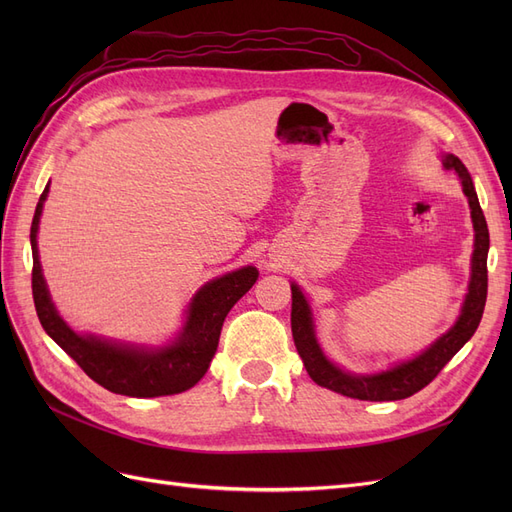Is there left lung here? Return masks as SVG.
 I'll return each instance as SVG.
<instances>
[{
  "label": "left lung",
  "mask_w": 512,
  "mask_h": 512,
  "mask_svg": "<svg viewBox=\"0 0 512 512\" xmlns=\"http://www.w3.org/2000/svg\"><path fill=\"white\" fill-rule=\"evenodd\" d=\"M442 164L446 170H455L461 179L463 194L468 196L472 226H474V252L470 260V284L466 299L461 305V314L455 324L446 333H442L436 342L418 352L408 361H399L393 367L378 371V374H352L348 369L335 365L316 337L314 312L305 299L303 290L297 284H290L292 290V337L297 352L303 359L309 378L318 386L331 389L339 395L363 401H397L406 399L436 378L440 369L453 359V356L466 346L468 339L478 329L480 318L487 301V252H489V230L483 209H480L478 196L474 190L472 177L463 162L453 153H442Z\"/></svg>",
  "instance_id": "obj_1"
}]
</instances>
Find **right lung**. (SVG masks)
Segmentation results:
<instances>
[{"instance_id":"obj_1","label":"right lung","mask_w":512,"mask_h":512,"mask_svg":"<svg viewBox=\"0 0 512 512\" xmlns=\"http://www.w3.org/2000/svg\"><path fill=\"white\" fill-rule=\"evenodd\" d=\"M46 196H49V183L38 200L32 232H29L34 256V303L46 335L68 352L91 380L111 393L164 397L192 389L207 374L213 354L218 350L224 318L232 305L256 284L258 269L247 265L200 286L185 309L179 333L162 346L128 344L94 333H76L59 316L42 275L38 228Z\"/></svg>"}]
</instances>
